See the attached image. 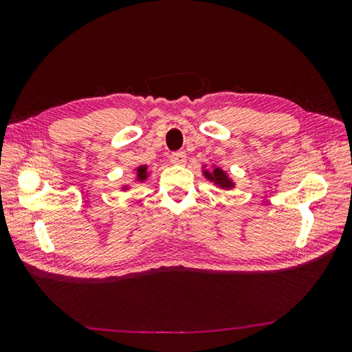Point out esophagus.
I'll return each mask as SVG.
<instances>
[{"label": "esophagus", "instance_id": "34e87169", "mask_svg": "<svg viewBox=\"0 0 352 352\" xmlns=\"http://www.w3.org/2000/svg\"><path fill=\"white\" fill-rule=\"evenodd\" d=\"M169 162L172 164L183 166L184 163H186V153H184V152H172L170 157H169Z\"/></svg>", "mask_w": 352, "mask_h": 352}]
</instances>
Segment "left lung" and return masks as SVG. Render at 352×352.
I'll use <instances>...</instances> for the list:
<instances>
[{"instance_id": "8db88e82", "label": "left lung", "mask_w": 352, "mask_h": 352, "mask_svg": "<svg viewBox=\"0 0 352 352\" xmlns=\"http://www.w3.org/2000/svg\"><path fill=\"white\" fill-rule=\"evenodd\" d=\"M205 177L208 178V180H211V182H214L217 184V186H220V188H223V189H230V188H233L234 184H233V182L230 180V177L225 174V172L220 169V168H214V170L212 172H208V170H205Z\"/></svg>"}]
</instances>
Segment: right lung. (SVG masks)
I'll return each instance as SVG.
<instances>
[{
	"label": "right lung",
	"mask_w": 352,
	"mask_h": 352,
	"mask_svg": "<svg viewBox=\"0 0 352 352\" xmlns=\"http://www.w3.org/2000/svg\"><path fill=\"white\" fill-rule=\"evenodd\" d=\"M136 177H138L140 182H144L147 178V166H140V168L136 169Z\"/></svg>",
	"instance_id": "obj_1"
}]
</instances>
